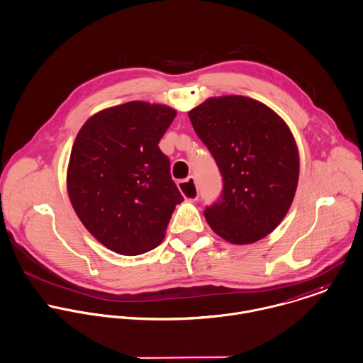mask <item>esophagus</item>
<instances>
[{
  "instance_id": "1",
  "label": "esophagus",
  "mask_w": 363,
  "mask_h": 363,
  "mask_svg": "<svg viewBox=\"0 0 363 363\" xmlns=\"http://www.w3.org/2000/svg\"><path fill=\"white\" fill-rule=\"evenodd\" d=\"M178 188H179L181 194L184 195L185 199L196 201L198 196H199V191H198V186H196V182H195L194 177H188L186 179L179 181Z\"/></svg>"
}]
</instances>
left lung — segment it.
Returning <instances> with one entry per match:
<instances>
[{
  "label": "left lung",
  "mask_w": 363,
  "mask_h": 363,
  "mask_svg": "<svg viewBox=\"0 0 363 363\" xmlns=\"http://www.w3.org/2000/svg\"><path fill=\"white\" fill-rule=\"evenodd\" d=\"M218 162L223 192L205 218L223 240L244 245L272 233L289 212L298 182V150L286 122L265 104L212 96L188 112Z\"/></svg>",
  "instance_id": "8db88e82"
}]
</instances>
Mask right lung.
I'll use <instances>...</instances> for the list:
<instances>
[{"mask_svg": "<svg viewBox=\"0 0 363 363\" xmlns=\"http://www.w3.org/2000/svg\"><path fill=\"white\" fill-rule=\"evenodd\" d=\"M177 112L132 101L92 115L74 140L67 194L84 227L121 255L151 251L184 201L158 148Z\"/></svg>", "mask_w": 363, "mask_h": 363, "instance_id": "add662e5", "label": "right lung"}]
</instances>
